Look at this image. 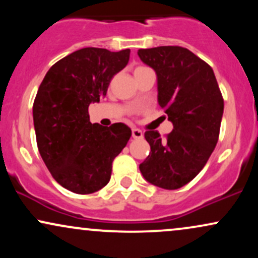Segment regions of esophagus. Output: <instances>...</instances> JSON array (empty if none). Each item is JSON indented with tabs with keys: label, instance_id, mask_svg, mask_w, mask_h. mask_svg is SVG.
Instances as JSON below:
<instances>
[{
	"label": "esophagus",
	"instance_id": "1",
	"mask_svg": "<svg viewBox=\"0 0 258 258\" xmlns=\"http://www.w3.org/2000/svg\"><path fill=\"white\" fill-rule=\"evenodd\" d=\"M143 136H144L143 132H142L139 128H133L132 130V137L135 139H142V138H143Z\"/></svg>",
	"mask_w": 258,
	"mask_h": 258
}]
</instances>
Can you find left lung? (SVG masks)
Here are the masks:
<instances>
[{
  "instance_id": "left-lung-1",
  "label": "left lung",
  "mask_w": 258,
  "mask_h": 258,
  "mask_svg": "<svg viewBox=\"0 0 258 258\" xmlns=\"http://www.w3.org/2000/svg\"><path fill=\"white\" fill-rule=\"evenodd\" d=\"M138 57L155 72L158 103L173 125L166 138L156 131L144 133L150 153L139 170L153 185L178 189L203 170L214 152L223 98L212 68L189 49L161 46L139 49Z\"/></svg>"
}]
</instances>
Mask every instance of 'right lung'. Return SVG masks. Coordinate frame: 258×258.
Masks as SVG:
<instances>
[{
    "instance_id": "1",
    "label": "right lung",
    "mask_w": 258,
    "mask_h": 258,
    "mask_svg": "<svg viewBox=\"0 0 258 258\" xmlns=\"http://www.w3.org/2000/svg\"><path fill=\"white\" fill-rule=\"evenodd\" d=\"M130 49L81 48L57 61L38 87L32 108L38 152L57 182L76 194L108 184L114 159L132 131L117 122L91 123L88 106L106 96L112 76L128 63Z\"/></svg>"
}]
</instances>
